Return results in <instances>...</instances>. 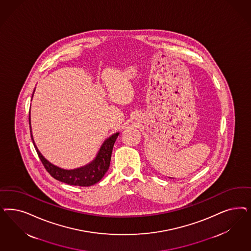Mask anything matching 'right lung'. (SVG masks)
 I'll return each instance as SVG.
<instances>
[{
  "label": "right lung",
  "mask_w": 251,
  "mask_h": 251,
  "mask_svg": "<svg viewBox=\"0 0 251 251\" xmlns=\"http://www.w3.org/2000/svg\"><path fill=\"white\" fill-rule=\"evenodd\" d=\"M35 91V90H34ZM34 94V92H33ZM29 127H30V135L33 140V144L36 149V151L41 159L42 164L44 165L45 169L48 171L49 174L58 181L63 182L68 185L72 186H89L98 183L101 178L104 176L106 172L109 169L112 151H113V145L117 137L119 136V132L114 133L111 137L105 139V141L100 146L96 157L93 161L81 166L79 168L75 169H63L58 167L56 165L49 162L47 159L41 153L39 149L34 142L31 130V124H30V111H29Z\"/></svg>",
  "instance_id": "add662e5"
}]
</instances>
